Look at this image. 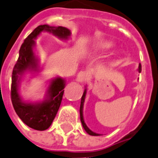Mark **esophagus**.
<instances>
[{"mask_svg": "<svg viewBox=\"0 0 158 158\" xmlns=\"http://www.w3.org/2000/svg\"><path fill=\"white\" fill-rule=\"evenodd\" d=\"M87 79V73L84 72V71H81L79 72L78 75H77V81L79 83H84L85 80Z\"/></svg>", "mask_w": 158, "mask_h": 158, "instance_id": "obj_1", "label": "esophagus"}]
</instances>
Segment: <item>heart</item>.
<instances>
[{
    "label": "heart",
    "mask_w": 158,
    "mask_h": 158,
    "mask_svg": "<svg viewBox=\"0 0 158 158\" xmlns=\"http://www.w3.org/2000/svg\"><path fill=\"white\" fill-rule=\"evenodd\" d=\"M114 46V44L111 41H106V40H101V41L96 42L94 44L93 49L94 51L97 52H104L107 50H109L113 49Z\"/></svg>",
    "instance_id": "obj_1"
}]
</instances>
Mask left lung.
Listing matches in <instances>:
<instances>
[{
    "instance_id": "obj_1",
    "label": "left lung",
    "mask_w": 158,
    "mask_h": 158,
    "mask_svg": "<svg viewBox=\"0 0 158 158\" xmlns=\"http://www.w3.org/2000/svg\"><path fill=\"white\" fill-rule=\"evenodd\" d=\"M141 71H142V66L141 64H139L138 66V72L141 73ZM86 92H87V90L86 89H84V92L83 94V96H82L81 98V103H80V108H79V114H80V120H81V123H82V125H83V127L84 128V130L86 131L88 134H89L91 136H99L100 134H98V133H96V132H93L91 130L87 127V125L86 123H84V116H83V109H84V99H85V96H86Z\"/></svg>"
}]
</instances>
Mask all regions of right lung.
Instances as JSON below:
<instances>
[{
    "instance_id": "obj_1",
    "label": "right lung",
    "mask_w": 158,
    "mask_h": 158,
    "mask_svg": "<svg viewBox=\"0 0 158 158\" xmlns=\"http://www.w3.org/2000/svg\"><path fill=\"white\" fill-rule=\"evenodd\" d=\"M46 31L61 40L69 39L71 32L63 26L41 25L36 27L20 46L19 58L12 72L10 96L15 113L25 124L33 129L44 131L49 128L60 108L65 87V80L60 77L51 79L45 98L42 102L28 103L19 94V84L26 72H39V60L34 53L35 40L40 34Z\"/></svg>"
}]
</instances>
